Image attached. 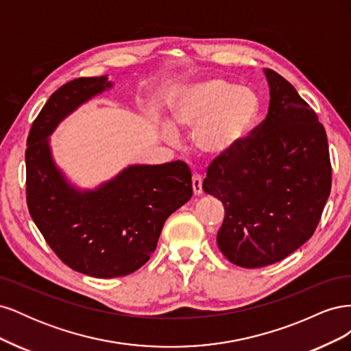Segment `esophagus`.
Wrapping results in <instances>:
<instances>
[{"label":"esophagus","mask_w":351,"mask_h":351,"mask_svg":"<svg viewBox=\"0 0 351 351\" xmlns=\"http://www.w3.org/2000/svg\"><path fill=\"white\" fill-rule=\"evenodd\" d=\"M192 186H193V193L196 196H200L202 192H204V190H202V176L193 174V177H192Z\"/></svg>","instance_id":"1"}]
</instances>
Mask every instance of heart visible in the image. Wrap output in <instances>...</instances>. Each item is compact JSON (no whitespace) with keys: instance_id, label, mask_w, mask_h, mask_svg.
I'll return each instance as SVG.
<instances>
[{"instance_id":"1","label":"heart","mask_w":351,"mask_h":351,"mask_svg":"<svg viewBox=\"0 0 351 351\" xmlns=\"http://www.w3.org/2000/svg\"><path fill=\"white\" fill-rule=\"evenodd\" d=\"M261 112L256 92L224 79H209L180 88L171 101V124L195 129L196 149L209 158L232 152L246 139ZM169 141L176 132L168 130Z\"/></svg>"}]
</instances>
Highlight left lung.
Wrapping results in <instances>:
<instances>
[{
    "mask_svg": "<svg viewBox=\"0 0 351 351\" xmlns=\"http://www.w3.org/2000/svg\"><path fill=\"white\" fill-rule=\"evenodd\" d=\"M269 108L234 151L215 158L202 189L224 205L217 234L241 268L280 262L312 237L331 192L324 125L291 83L265 69Z\"/></svg>",
    "mask_w": 351,
    "mask_h": 351,
    "instance_id": "left-lung-1",
    "label": "left lung"
}]
</instances>
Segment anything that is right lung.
Returning <instances> with one entry per match:
<instances>
[{
  "instance_id": "add662e5",
  "label": "right lung",
  "mask_w": 351,
  "mask_h": 351,
  "mask_svg": "<svg viewBox=\"0 0 351 351\" xmlns=\"http://www.w3.org/2000/svg\"><path fill=\"white\" fill-rule=\"evenodd\" d=\"M112 86L107 76L66 83L40 110L26 143L32 219L62 262L95 278L139 269L155 252L167 218L193 195L183 161L129 165L95 189L73 186L58 168L49 136L80 105Z\"/></svg>"
}]
</instances>
